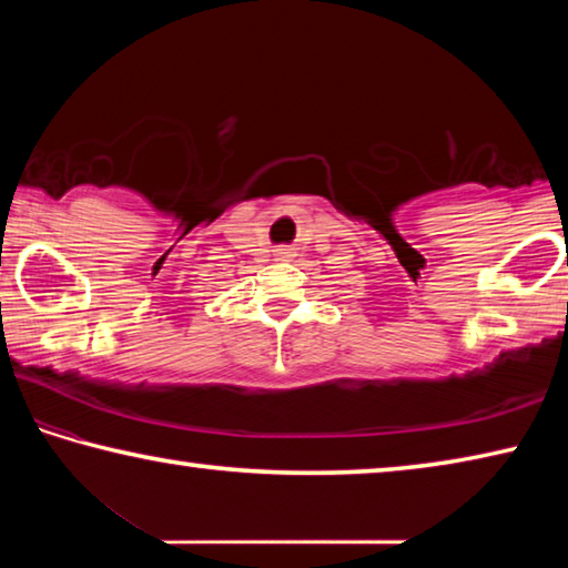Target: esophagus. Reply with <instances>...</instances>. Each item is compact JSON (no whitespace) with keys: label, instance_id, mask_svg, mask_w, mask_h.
Listing matches in <instances>:
<instances>
[{"label":"esophagus","instance_id":"34e87169","mask_svg":"<svg viewBox=\"0 0 568 568\" xmlns=\"http://www.w3.org/2000/svg\"><path fill=\"white\" fill-rule=\"evenodd\" d=\"M295 257V247H275V261H293Z\"/></svg>","mask_w":568,"mask_h":568}]
</instances>
